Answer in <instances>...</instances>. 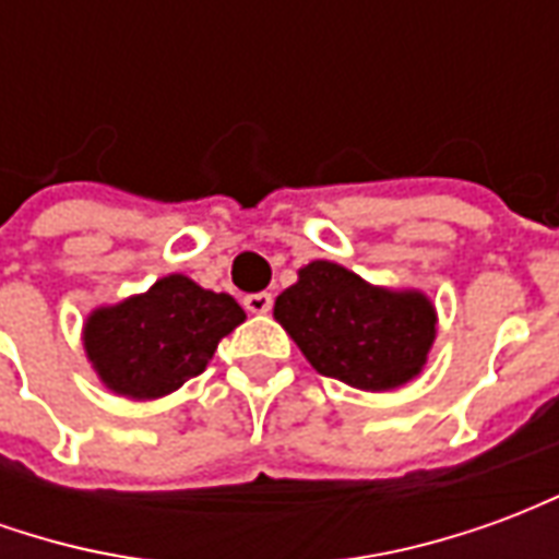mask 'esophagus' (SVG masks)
<instances>
[{"mask_svg": "<svg viewBox=\"0 0 559 559\" xmlns=\"http://www.w3.org/2000/svg\"><path fill=\"white\" fill-rule=\"evenodd\" d=\"M242 305L248 314H266L272 308V293H251V296H245Z\"/></svg>", "mask_w": 559, "mask_h": 559, "instance_id": "1", "label": "esophagus"}]
</instances>
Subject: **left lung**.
<instances>
[{"mask_svg":"<svg viewBox=\"0 0 559 559\" xmlns=\"http://www.w3.org/2000/svg\"><path fill=\"white\" fill-rule=\"evenodd\" d=\"M272 314L314 371L362 392L416 380L437 338L428 293L380 287L332 260L299 269Z\"/></svg>","mask_w":559,"mask_h":559,"instance_id":"1","label":"left lung"}]
</instances>
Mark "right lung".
<instances>
[{"mask_svg": "<svg viewBox=\"0 0 559 559\" xmlns=\"http://www.w3.org/2000/svg\"><path fill=\"white\" fill-rule=\"evenodd\" d=\"M245 323L230 293L200 287L188 275H164L146 293L92 308L83 353L114 395L155 401L203 374L218 341Z\"/></svg>", "mask_w": 559, "mask_h": 559, "instance_id": "obj_1", "label": "right lung"}]
</instances>
